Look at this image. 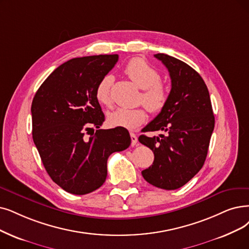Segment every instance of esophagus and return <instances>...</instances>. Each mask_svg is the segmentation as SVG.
<instances>
[{
	"instance_id": "1",
	"label": "esophagus",
	"mask_w": 249,
	"mask_h": 249,
	"mask_svg": "<svg viewBox=\"0 0 249 249\" xmlns=\"http://www.w3.org/2000/svg\"><path fill=\"white\" fill-rule=\"evenodd\" d=\"M130 135H131V139H132V146L137 145V143H138V138H137V136H136L134 133H131Z\"/></svg>"
}]
</instances>
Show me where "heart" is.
Here are the masks:
<instances>
[{"instance_id": "1", "label": "heart", "mask_w": 249, "mask_h": 249, "mask_svg": "<svg viewBox=\"0 0 249 249\" xmlns=\"http://www.w3.org/2000/svg\"><path fill=\"white\" fill-rule=\"evenodd\" d=\"M124 72L132 81L142 89L140 101L152 113L160 112L168 100V90L160 81V74L140 58H134L124 68ZM113 77L110 74L103 76L98 83L95 95L99 103L110 106L112 103L111 86ZM147 118L145 108L114 109L107 114V123L111 126L135 130L143 124Z\"/></svg>"}]
</instances>
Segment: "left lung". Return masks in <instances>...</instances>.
<instances>
[{"instance_id": "1", "label": "left lung", "mask_w": 249, "mask_h": 249, "mask_svg": "<svg viewBox=\"0 0 249 249\" xmlns=\"http://www.w3.org/2000/svg\"><path fill=\"white\" fill-rule=\"evenodd\" d=\"M170 72L172 89L166 105L143 132L163 131L166 135L147 137L139 142L154 153L153 164L142 172L157 188L175 190L201 170L214 127V116L207 87L196 71L166 54H155Z\"/></svg>"}]
</instances>
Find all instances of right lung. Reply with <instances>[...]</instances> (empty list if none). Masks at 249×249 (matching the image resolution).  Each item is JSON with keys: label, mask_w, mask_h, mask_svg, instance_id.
I'll return each instance as SVG.
<instances>
[{"label": "right lung", "mask_w": 249, "mask_h": 249, "mask_svg": "<svg viewBox=\"0 0 249 249\" xmlns=\"http://www.w3.org/2000/svg\"><path fill=\"white\" fill-rule=\"evenodd\" d=\"M118 55L73 58L57 67L38 88L32 103L33 139L53 182L74 195L100 188L111 153L131 145L124 127L100 130L105 121L95 90ZM98 128L90 137L85 132Z\"/></svg>", "instance_id": "right-lung-1"}]
</instances>
